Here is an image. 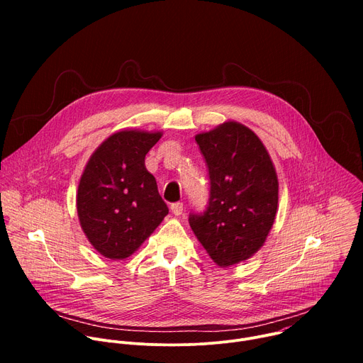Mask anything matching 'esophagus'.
<instances>
[{
    "instance_id": "34e87169",
    "label": "esophagus",
    "mask_w": 363,
    "mask_h": 363,
    "mask_svg": "<svg viewBox=\"0 0 363 363\" xmlns=\"http://www.w3.org/2000/svg\"><path fill=\"white\" fill-rule=\"evenodd\" d=\"M171 211L174 216H181L184 213V203L182 202H175L171 205Z\"/></svg>"
}]
</instances>
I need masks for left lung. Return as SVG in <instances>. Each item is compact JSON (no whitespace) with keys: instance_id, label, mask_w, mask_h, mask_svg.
Here are the masks:
<instances>
[{"instance_id":"left-lung-1","label":"left lung","mask_w":363,"mask_h":363,"mask_svg":"<svg viewBox=\"0 0 363 363\" xmlns=\"http://www.w3.org/2000/svg\"><path fill=\"white\" fill-rule=\"evenodd\" d=\"M210 172V203L189 225L220 267L248 260L274 224L279 179L270 155L250 128L228 121L195 136Z\"/></svg>"}]
</instances>
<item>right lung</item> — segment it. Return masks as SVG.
Instances as JSON below:
<instances>
[{
    "instance_id": "right-lung-1",
    "label": "right lung",
    "mask_w": 363,
    "mask_h": 363,
    "mask_svg": "<svg viewBox=\"0 0 363 363\" xmlns=\"http://www.w3.org/2000/svg\"><path fill=\"white\" fill-rule=\"evenodd\" d=\"M162 132L123 129L103 140L79 181L76 206L84 235L111 260H123L168 214L145 157Z\"/></svg>"
}]
</instances>
